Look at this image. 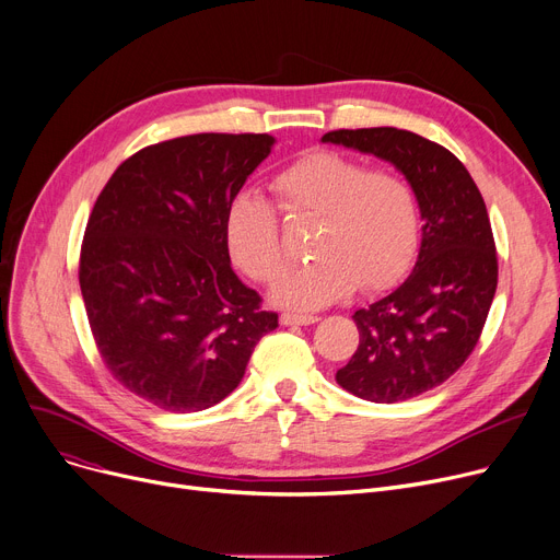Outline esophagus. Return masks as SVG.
I'll return each mask as SVG.
<instances>
[{
    "label": "esophagus",
    "mask_w": 560,
    "mask_h": 560,
    "mask_svg": "<svg viewBox=\"0 0 560 560\" xmlns=\"http://www.w3.org/2000/svg\"><path fill=\"white\" fill-rule=\"evenodd\" d=\"M279 322L283 327H308V325H315L317 322V315H302V313H283L279 317Z\"/></svg>",
    "instance_id": "esophagus-1"
}]
</instances>
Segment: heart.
I'll use <instances>...</instances> for the list:
<instances>
[{
	"label": "heart",
	"mask_w": 560,
	"mask_h": 560,
	"mask_svg": "<svg viewBox=\"0 0 560 560\" xmlns=\"http://www.w3.org/2000/svg\"><path fill=\"white\" fill-rule=\"evenodd\" d=\"M272 190L290 218H319L313 260L285 270L270 300L281 308L315 311L357 290L393 285L420 243V209L399 174L368 170L336 152H308L283 167ZM224 245L231 260L256 279L272 281L283 268L281 226L275 206L254 192L233 195L224 211Z\"/></svg>",
	"instance_id": "heart-1"
}]
</instances>
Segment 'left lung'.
I'll return each mask as SVG.
<instances>
[{"label": "left lung", "instance_id": "obj_1", "mask_svg": "<svg viewBox=\"0 0 560 560\" xmlns=\"http://www.w3.org/2000/svg\"><path fill=\"white\" fill-rule=\"evenodd\" d=\"M322 142L395 165L413 188L424 222L413 272L390 295L351 315L361 340L336 381L374 404L418 397L465 363L486 325L497 254L483 197L450 150L413 131L340 129Z\"/></svg>", "mask_w": 560, "mask_h": 560}]
</instances>
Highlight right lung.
<instances>
[{"label":"right lung","mask_w":560,"mask_h":560,"mask_svg":"<svg viewBox=\"0 0 560 560\" xmlns=\"http://www.w3.org/2000/svg\"><path fill=\"white\" fill-rule=\"evenodd\" d=\"M270 133H195L144 147L113 172L88 220L79 283L106 368L172 413L235 390L279 327L231 268L224 211L270 156Z\"/></svg>","instance_id":"add662e5"}]
</instances>
